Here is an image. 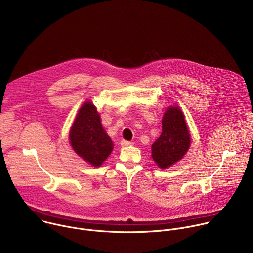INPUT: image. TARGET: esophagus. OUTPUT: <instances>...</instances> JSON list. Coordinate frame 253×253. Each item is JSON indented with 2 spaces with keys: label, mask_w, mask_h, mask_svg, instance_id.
Instances as JSON below:
<instances>
[{
  "label": "esophagus",
  "mask_w": 253,
  "mask_h": 253,
  "mask_svg": "<svg viewBox=\"0 0 253 253\" xmlns=\"http://www.w3.org/2000/svg\"><path fill=\"white\" fill-rule=\"evenodd\" d=\"M121 146L122 147H127V146H130V145H132V142H130V141H127V140H122L121 141Z\"/></svg>",
  "instance_id": "obj_1"
}]
</instances>
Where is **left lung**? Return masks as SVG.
Returning a JSON list of instances; mask_svg holds the SVG:
<instances>
[{"mask_svg":"<svg viewBox=\"0 0 253 253\" xmlns=\"http://www.w3.org/2000/svg\"><path fill=\"white\" fill-rule=\"evenodd\" d=\"M190 146V135L184 115L178 107H170L162 119V132L152 144V158L162 169L181 159Z\"/></svg>","mask_w":253,"mask_h":253,"instance_id":"left-lung-1","label":"left lung"}]
</instances>
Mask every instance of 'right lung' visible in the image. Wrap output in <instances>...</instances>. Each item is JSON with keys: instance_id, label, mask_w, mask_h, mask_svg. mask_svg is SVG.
I'll list each match as a JSON object with an SVG mask.
<instances>
[{"instance_id": "1", "label": "right lung", "mask_w": 253, "mask_h": 253, "mask_svg": "<svg viewBox=\"0 0 253 253\" xmlns=\"http://www.w3.org/2000/svg\"><path fill=\"white\" fill-rule=\"evenodd\" d=\"M70 143L75 152L93 166H100L110 155L113 143L104 131L100 115L91 102H86L70 131Z\"/></svg>"}]
</instances>
